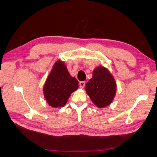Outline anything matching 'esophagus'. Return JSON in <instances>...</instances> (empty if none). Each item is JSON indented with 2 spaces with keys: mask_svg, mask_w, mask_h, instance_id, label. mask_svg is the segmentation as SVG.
<instances>
[{
  "mask_svg": "<svg viewBox=\"0 0 157 157\" xmlns=\"http://www.w3.org/2000/svg\"><path fill=\"white\" fill-rule=\"evenodd\" d=\"M85 84H86V82H85L84 81L80 82V83H79V86H80V88H83L85 86Z\"/></svg>",
  "mask_w": 157,
  "mask_h": 157,
  "instance_id": "1",
  "label": "esophagus"
}]
</instances>
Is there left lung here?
I'll return each mask as SVG.
<instances>
[{"instance_id":"1","label":"left lung","mask_w":157,"mask_h":157,"mask_svg":"<svg viewBox=\"0 0 157 157\" xmlns=\"http://www.w3.org/2000/svg\"><path fill=\"white\" fill-rule=\"evenodd\" d=\"M117 84L109 70L98 67L93 71V77L86 84V92L92 102L99 108L108 106L115 96Z\"/></svg>"}]
</instances>
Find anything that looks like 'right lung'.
<instances>
[{
  "label": "right lung",
  "instance_id": "add662e5",
  "mask_svg": "<svg viewBox=\"0 0 157 157\" xmlns=\"http://www.w3.org/2000/svg\"><path fill=\"white\" fill-rule=\"evenodd\" d=\"M78 88V80L70 75L63 61H58L46 80L43 92L49 105L57 108L63 107Z\"/></svg>",
  "mask_w": 157,
  "mask_h": 157
}]
</instances>
